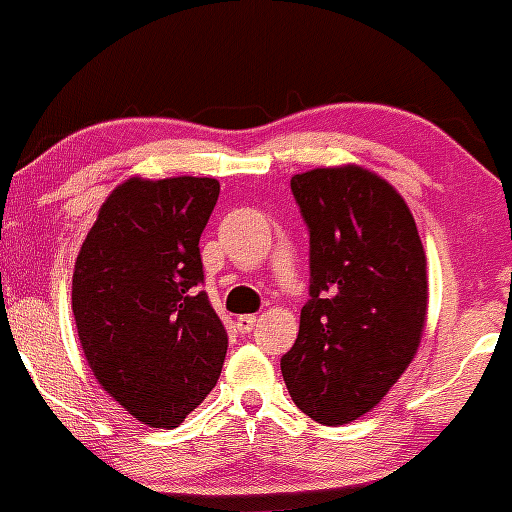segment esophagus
<instances>
[{
	"label": "esophagus",
	"instance_id": "esophagus-1",
	"mask_svg": "<svg viewBox=\"0 0 512 512\" xmlns=\"http://www.w3.org/2000/svg\"><path fill=\"white\" fill-rule=\"evenodd\" d=\"M236 325H238V330H240V332L248 334V332L255 330V325H257V315H240L238 320H236Z\"/></svg>",
	"mask_w": 512,
	"mask_h": 512
}]
</instances>
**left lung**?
Wrapping results in <instances>:
<instances>
[{
  "label": "left lung",
  "instance_id": "obj_1",
  "mask_svg": "<svg viewBox=\"0 0 512 512\" xmlns=\"http://www.w3.org/2000/svg\"><path fill=\"white\" fill-rule=\"evenodd\" d=\"M291 190L310 228V301L281 373L303 414L351 424L419 351L426 252L404 197L373 170L313 168L293 175Z\"/></svg>",
  "mask_w": 512,
  "mask_h": 512
}]
</instances>
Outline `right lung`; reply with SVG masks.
I'll return each instance as SVG.
<instances>
[{
	"label": "right lung",
	"mask_w": 512,
	"mask_h": 512,
	"mask_svg": "<svg viewBox=\"0 0 512 512\" xmlns=\"http://www.w3.org/2000/svg\"><path fill=\"white\" fill-rule=\"evenodd\" d=\"M219 180L134 175L98 209L74 264L72 310L98 385L151 428H175L219 380L228 334L207 293L199 236Z\"/></svg>",
	"instance_id": "add662e5"
}]
</instances>
